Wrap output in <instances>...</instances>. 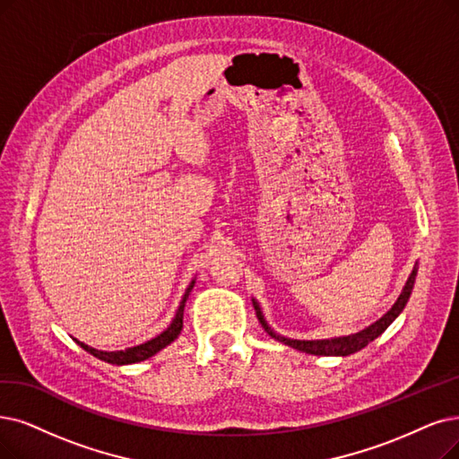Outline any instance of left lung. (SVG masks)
I'll return each instance as SVG.
<instances>
[{"instance_id":"left-lung-1","label":"left lung","mask_w":459,"mask_h":459,"mask_svg":"<svg viewBox=\"0 0 459 459\" xmlns=\"http://www.w3.org/2000/svg\"><path fill=\"white\" fill-rule=\"evenodd\" d=\"M414 279H416V267L414 271L411 273V277L405 284V288H403L401 296L397 298V301L394 303V307L388 310L386 315H384L380 320H377L373 325L365 327L363 332L359 333H354V335H348V337H339V339H325V341H291V339H286V337H281L273 332V329L265 324L264 316H262V310L258 307V303L254 301V308H255V316H258L260 324L264 325L265 332L279 339L281 342L291 346V348H298V351L301 352H307V354H315V356H348V354H354L358 351H361L363 346H368L371 341H375L384 329H386L395 318L397 315L401 313L403 308H405L409 298H411V291H412V286H414Z\"/></svg>"}]
</instances>
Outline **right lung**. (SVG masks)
I'll list each match as a JSON object with an SVG mask.
<instances>
[{
	"instance_id": "obj_1",
	"label": "right lung",
	"mask_w": 459,
	"mask_h": 459,
	"mask_svg": "<svg viewBox=\"0 0 459 459\" xmlns=\"http://www.w3.org/2000/svg\"><path fill=\"white\" fill-rule=\"evenodd\" d=\"M194 288V282L188 286L185 298H182L180 301V307L177 310V315L171 322V325L166 329V332L160 333L158 337L146 341L144 344H139V346H134V348H127V351H120V352H103V351H96V348H91L81 341H77V344H81V348H84L86 352H90L91 356H96L98 359L101 361H107V363H113V365H127V363H137V361H144L152 358L156 352H160L161 348H166L168 344H171L182 329V316H185V303L190 296V291Z\"/></svg>"
}]
</instances>
